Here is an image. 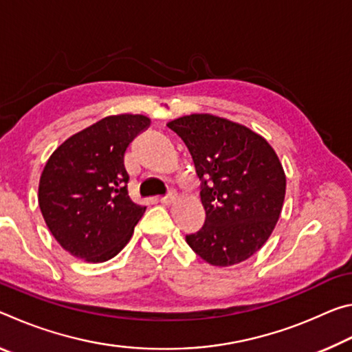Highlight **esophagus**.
Wrapping results in <instances>:
<instances>
[{
  "label": "esophagus",
  "mask_w": 352,
  "mask_h": 352,
  "mask_svg": "<svg viewBox=\"0 0 352 352\" xmlns=\"http://www.w3.org/2000/svg\"><path fill=\"white\" fill-rule=\"evenodd\" d=\"M175 199H177V194L175 192H169L168 195H164V197L160 199V201H162L163 205H170V204H174Z\"/></svg>",
  "instance_id": "esophagus-1"
}]
</instances>
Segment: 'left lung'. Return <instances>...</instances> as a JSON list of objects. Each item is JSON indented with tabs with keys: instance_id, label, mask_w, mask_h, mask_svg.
<instances>
[{
	"instance_id": "obj_1",
	"label": "left lung",
	"mask_w": 352,
	"mask_h": 352,
	"mask_svg": "<svg viewBox=\"0 0 352 352\" xmlns=\"http://www.w3.org/2000/svg\"><path fill=\"white\" fill-rule=\"evenodd\" d=\"M192 157L205 208V225L186 236L208 264L228 267L248 259L269 239L283 210L285 174L261 135L212 115L168 124Z\"/></svg>"
}]
</instances>
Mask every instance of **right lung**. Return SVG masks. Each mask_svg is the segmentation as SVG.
Masks as SVG:
<instances>
[{
    "instance_id": "add662e5",
    "label": "right lung",
    "mask_w": 352,
    "mask_h": 352,
    "mask_svg": "<svg viewBox=\"0 0 352 352\" xmlns=\"http://www.w3.org/2000/svg\"><path fill=\"white\" fill-rule=\"evenodd\" d=\"M151 126L142 115L100 119L58 146L38 184V205L56 241L76 258L105 262L127 245L146 206L129 197L124 155Z\"/></svg>"
}]
</instances>
